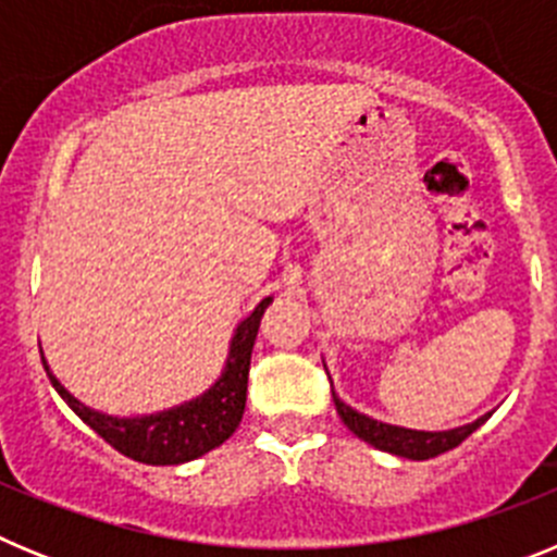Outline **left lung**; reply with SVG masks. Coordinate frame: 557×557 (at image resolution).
Returning a JSON list of instances; mask_svg holds the SVG:
<instances>
[{
    "label": "left lung",
    "mask_w": 557,
    "mask_h": 557,
    "mask_svg": "<svg viewBox=\"0 0 557 557\" xmlns=\"http://www.w3.org/2000/svg\"><path fill=\"white\" fill-rule=\"evenodd\" d=\"M334 407H337V416L343 418V424L359 437L371 444L373 449L391 451V455L407 457V460H430V457L444 455V451L460 446L466 437L474 430H480L485 421L491 418V412L480 416L471 424L455 426V430H441V432H426V430H407V426L387 424V421H376V418L366 416V412L354 410L351 405H346L337 393L332 391Z\"/></svg>",
    "instance_id": "8db88e82"
}]
</instances>
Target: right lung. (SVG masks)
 I'll return each mask as SVG.
<instances>
[{
	"label": "right lung",
	"mask_w": 557,
	"mask_h": 557,
	"mask_svg": "<svg viewBox=\"0 0 557 557\" xmlns=\"http://www.w3.org/2000/svg\"><path fill=\"white\" fill-rule=\"evenodd\" d=\"M270 301L273 298L259 301L245 321L236 323L234 337L228 343V357H225L218 382L200 396L189 398L184 405L166 407V410L147 412V416H108V412L95 410L72 396L61 385V379L49 371L47 359L41 357L44 368H47V376L58 396L72 407V412L83 424L91 426L106 444H111L131 460L147 462V466H178V462L198 460L206 451L223 446L243 421L250 351H253L259 321Z\"/></svg>",
	"instance_id": "obj_1"
}]
</instances>
